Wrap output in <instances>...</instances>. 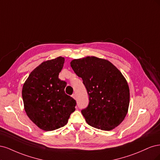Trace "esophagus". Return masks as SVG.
I'll list each match as a JSON object with an SVG mask.
<instances>
[{"mask_svg":"<svg viewBox=\"0 0 160 160\" xmlns=\"http://www.w3.org/2000/svg\"><path fill=\"white\" fill-rule=\"evenodd\" d=\"M72 98H73L74 99H76V95L74 94H72Z\"/></svg>","mask_w":160,"mask_h":160,"instance_id":"esophagus-1","label":"esophagus"}]
</instances>
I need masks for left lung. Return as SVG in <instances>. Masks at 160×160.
Returning <instances> with one entry per match:
<instances>
[{"mask_svg":"<svg viewBox=\"0 0 160 160\" xmlns=\"http://www.w3.org/2000/svg\"><path fill=\"white\" fill-rule=\"evenodd\" d=\"M70 66L89 96L88 106L81 111L86 122L105 131L119 126L130 104V89L121 72L110 61L95 56L74 59Z\"/></svg>","mask_w":160,"mask_h":160,"instance_id":"left-lung-1","label":"left lung"}]
</instances>
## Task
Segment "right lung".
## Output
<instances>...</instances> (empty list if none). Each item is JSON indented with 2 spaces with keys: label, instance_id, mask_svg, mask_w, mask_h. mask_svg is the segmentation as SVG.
Here are the masks:
<instances>
[{
  "label": "right lung",
  "instance_id": "1",
  "mask_svg": "<svg viewBox=\"0 0 160 160\" xmlns=\"http://www.w3.org/2000/svg\"><path fill=\"white\" fill-rule=\"evenodd\" d=\"M64 63L61 56L43 62L30 72L22 87L24 110L44 131L65 126L75 110L76 100L64 92L66 82L58 78Z\"/></svg>",
  "mask_w": 160,
  "mask_h": 160
}]
</instances>
